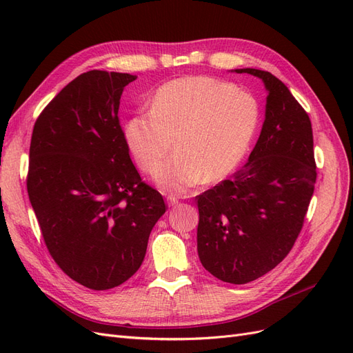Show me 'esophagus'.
Returning <instances> with one entry per match:
<instances>
[{
    "mask_svg": "<svg viewBox=\"0 0 353 353\" xmlns=\"http://www.w3.org/2000/svg\"><path fill=\"white\" fill-rule=\"evenodd\" d=\"M166 200H168V205L170 206V208H174V206H176L178 205V197H175V196H172V194H169L168 197H166Z\"/></svg>",
    "mask_w": 353,
    "mask_h": 353,
    "instance_id": "34e87169",
    "label": "esophagus"
}]
</instances>
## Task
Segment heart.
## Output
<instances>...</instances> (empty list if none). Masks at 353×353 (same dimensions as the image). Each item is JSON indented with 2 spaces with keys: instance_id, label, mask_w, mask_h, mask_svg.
I'll use <instances>...</instances> for the list:
<instances>
[{
  "instance_id": "1",
  "label": "heart",
  "mask_w": 353,
  "mask_h": 353,
  "mask_svg": "<svg viewBox=\"0 0 353 353\" xmlns=\"http://www.w3.org/2000/svg\"><path fill=\"white\" fill-rule=\"evenodd\" d=\"M259 112L248 92L209 77H185L160 87L150 113L126 123L128 147L144 172L162 165L175 141L176 154L154 178L166 190L184 193L201 179L227 178L248 152Z\"/></svg>"
}]
</instances>
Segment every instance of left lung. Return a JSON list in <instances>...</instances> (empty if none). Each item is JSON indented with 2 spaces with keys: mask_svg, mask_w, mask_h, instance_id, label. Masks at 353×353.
<instances>
[{
  "mask_svg": "<svg viewBox=\"0 0 353 353\" xmlns=\"http://www.w3.org/2000/svg\"><path fill=\"white\" fill-rule=\"evenodd\" d=\"M263 81L265 121L248 163L197 196V252L213 276L245 284L292 250L314 194L312 125L290 90L272 73L236 69Z\"/></svg>",
  "mask_w": 353,
  "mask_h": 353,
  "instance_id": "1",
  "label": "left lung"
}]
</instances>
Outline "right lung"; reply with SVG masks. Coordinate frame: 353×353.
Instances as JSON below:
<instances>
[{"label": "right lung", "mask_w": 353, "mask_h": 353, "mask_svg": "<svg viewBox=\"0 0 353 353\" xmlns=\"http://www.w3.org/2000/svg\"><path fill=\"white\" fill-rule=\"evenodd\" d=\"M135 79L105 70L79 74L32 132L26 185L41 234L60 270L91 290L131 279L168 209L135 169L117 116L123 88Z\"/></svg>", "instance_id": "1"}]
</instances>
